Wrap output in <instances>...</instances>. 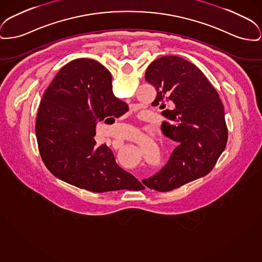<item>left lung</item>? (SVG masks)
<instances>
[{
	"label": "left lung",
	"mask_w": 262,
	"mask_h": 262,
	"mask_svg": "<svg viewBox=\"0 0 262 262\" xmlns=\"http://www.w3.org/2000/svg\"><path fill=\"white\" fill-rule=\"evenodd\" d=\"M145 80L157 91L152 106L161 114L164 136L176 141L166 165L142 183L167 192L207 175L226 148L225 108L215 88L200 69L184 58L163 56L147 67Z\"/></svg>",
	"instance_id": "left-lung-1"
}]
</instances>
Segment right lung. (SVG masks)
Here are the masks:
<instances>
[{
	"mask_svg": "<svg viewBox=\"0 0 262 262\" xmlns=\"http://www.w3.org/2000/svg\"><path fill=\"white\" fill-rule=\"evenodd\" d=\"M127 108L115 97L112 75L101 63L81 58L66 64L43 94L36 117L35 135L47 169L95 193L142 190L108 146H97L94 139L98 122H115Z\"/></svg>",
	"mask_w": 262,
	"mask_h": 262,
	"instance_id": "obj_1",
	"label": "right lung"
}]
</instances>
